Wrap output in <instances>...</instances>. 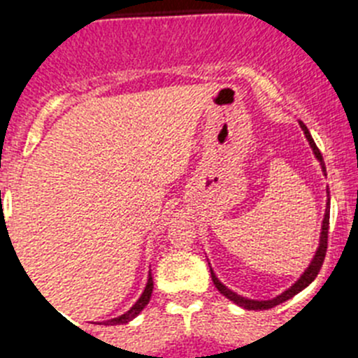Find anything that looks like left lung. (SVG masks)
Wrapping results in <instances>:
<instances>
[{
	"instance_id": "1",
	"label": "left lung",
	"mask_w": 358,
	"mask_h": 358,
	"mask_svg": "<svg viewBox=\"0 0 358 358\" xmlns=\"http://www.w3.org/2000/svg\"><path fill=\"white\" fill-rule=\"evenodd\" d=\"M299 125H301L303 132H305L306 140H308L310 147H312V150H314L315 157H317L319 161H321V166H322V172L327 173V166H324V161H322V154L321 150L317 148V145H315V141L312 140V136H310L308 129H306V125L303 122H299ZM328 195H330V192H328ZM328 204H330V199H328ZM328 227H330V210L327 208V213H324V220H322V231H321V240H319V249L317 252H315L314 260H312V264L308 265V268H306L305 273H303V276L299 278V280L294 283L292 287H290L289 290H285L283 294H280L278 297H274V299H267V301H256V299H248V297H242L238 296V294H235L233 290L227 289L226 285H222L220 281H218V278L215 276V273L211 271V280H213L215 287H217V290L222 296H226L227 299H231L233 303H236L238 306H242V308L245 310H267V308H273V306L280 305V303L287 301V299H290V297L296 296L297 292H301L305 287H308L312 281L315 280V276L319 274V271H321L322 267V262H324V256H327V249H328Z\"/></svg>"
}]
</instances>
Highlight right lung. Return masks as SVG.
<instances>
[{
    "label": "right lung",
    "mask_w": 358,
    "mask_h": 358,
    "mask_svg": "<svg viewBox=\"0 0 358 358\" xmlns=\"http://www.w3.org/2000/svg\"><path fill=\"white\" fill-rule=\"evenodd\" d=\"M152 289H154V281H152V276H148L147 287H145V290H143V294H141L140 299L134 303V306H132L129 312H125L123 315H120V317H115V319H110V321H106V324H123V322H129L131 319H134L136 315L140 314L141 310H143L145 306L148 305V301H150Z\"/></svg>",
    "instance_id": "add662e5"
}]
</instances>
